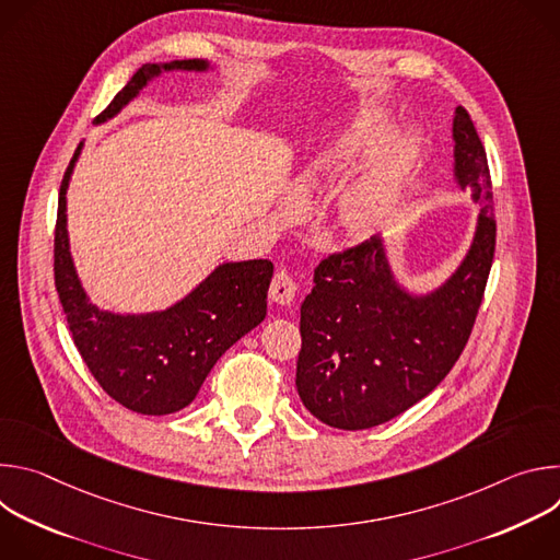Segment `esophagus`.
Returning a JSON list of instances; mask_svg holds the SVG:
<instances>
[{
  "instance_id": "34e87169",
  "label": "esophagus",
  "mask_w": 560,
  "mask_h": 560,
  "mask_svg": "<svg viewBox=\"0 0 560 560\" xmlns=\"http://www.w3.org/2000/svg\"><path fill=\"white\" fill-rule=\"evenodd\" d=\"M294 294H296V283L285 272H277L268 290L270 301H275L277 305H290L294 301Z\"/></svg>"
}]
</instances>
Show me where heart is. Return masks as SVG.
Here are the masks:
<instances>
[{
    "label": "heart",
    "mask_w": 560,
    "mask_h": 560,
    "mask_svg": "<svg viewBox=\"0 0 560 560\" xmlns=\"http://www.w3.org/2000/svg\"><path fill=\"white\" fill-rule=\"evenodd\" d=\"M389 128L392 115L383 106L359 104L314 145L310 159L314 179L339 184L363 168L332 210L330 230L343 244L372 242L406 210L425 141L412 128L387 139Z\"/></svg>",
    "instance_id": "heart-1"
}]
</instances>
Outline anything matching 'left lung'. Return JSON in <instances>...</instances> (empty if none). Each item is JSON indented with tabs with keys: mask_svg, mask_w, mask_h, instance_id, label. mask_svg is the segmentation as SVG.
Wrapping results in <instances>:
<instances>
[{
	"mask_svg": "<svg viewBox=\"0 0 560 560\" xmlns=\"http://www.w3.org/2000/svg\"><path fill=\"white\" fill-rule=\"evenodd\" d=\"M452 141V179L481 210L447 279L410 288L378 236L314 270L301 303L296 389L307 412L330 428L368 430L410 410L447 376L469 339L497 223L488 154L463 106L454 108Z\"/></svg>",
	"mask_w": 560,
	"mask_h": 560,
	"instance_id": "1",
	"label": "left lung"
}]
</instances>
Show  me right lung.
Listing matches in <instances>:
<instances>
[{
	"mask_svg": "<svg viewBox=\"0 0 560 560\" xmlns=\"http://www.w3.org/2000/svg\"><path fill=\"white\" fill-rule=\"evenodd\" d=\"M208 59L141 66L95 119L117 117L164 72H212ZM84 141L77 145L59 188L55 230V285L72 341L91 374L124 408L162 417L184 410L219 357L257 328L268 312L275 266L268 259L223 261L184 299L154 312H113L91 301L77 275L68 238L66 195Z\"/></svg>",
	"mask_w": 560,
	"mask_h": 560,
	"instance_id": "add662e5",
	"label": "right lung"
}]
</instances>
